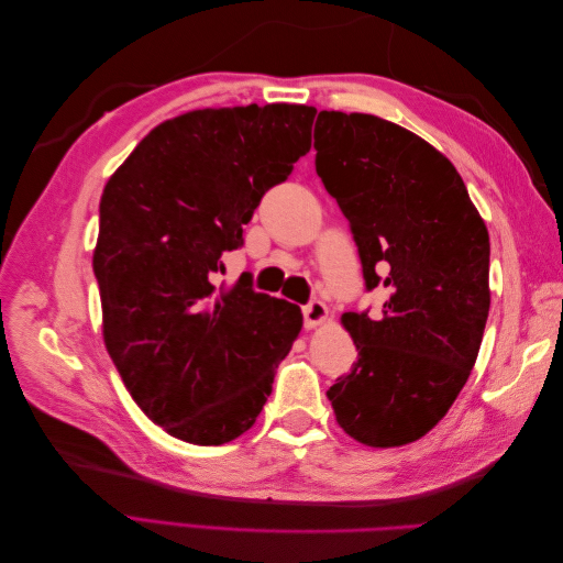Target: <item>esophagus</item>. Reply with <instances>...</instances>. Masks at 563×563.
<instances>
[{
  "instance_id": "34e87169",
  "label": "esophagus",
  "mask_w": 563,
  "mask_h": 563,
  "mask_svg": "<svg viewBox=\"0 0 563 563\" xmlns=\"http://www.w3.org/2000/svg\"><path fill=\"white\" fill-rule=\"evenodd\" d=\"M302 317H305V327L314 329V327H321V323L329 319V308L321 300H310L302 308Z\"/></svg>"
}]
</instances>
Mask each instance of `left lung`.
<instances>
[{
  "instance_id": "1",
  "label": "left lung",
  "mask_w": 563,
  "mask_h": 563,
  "mask_svg": "<svg viewBox=\"0 0 563 563\" xmlns=\"http://www.w3.org/2000/svg\"><path fill=\"white\" fill-rule=\"evenodd\" d=\"M317 174L350 220L383 317L345 312L360 360L327 391L340 428L404 446L449 413L490 308L488 230L455 166L420 135L362 112L321 110Z\"/></svg>"
}]
</instances>
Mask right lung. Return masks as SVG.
I'll return each mask as SVG.
<instances>
[{
    "label": "right lung",
    "instance_id": "1",
    "mask_svg": "<svg viewBox=\"0 0 563 563\" xmlns=\"http://www.w3.org/2000/svg\"><path fill=\"white\" fill-rule=\"evenodd\" d=\"M314 114L272 103L166 119L100 197L106 347L141 411L187 444L244 434L302 329L298 305L244 282L216 296L211 277L263 195L310 152Z\"/></svg>",
    "mask_w": 563,
    "mask_h": 563
}]
</instances>
